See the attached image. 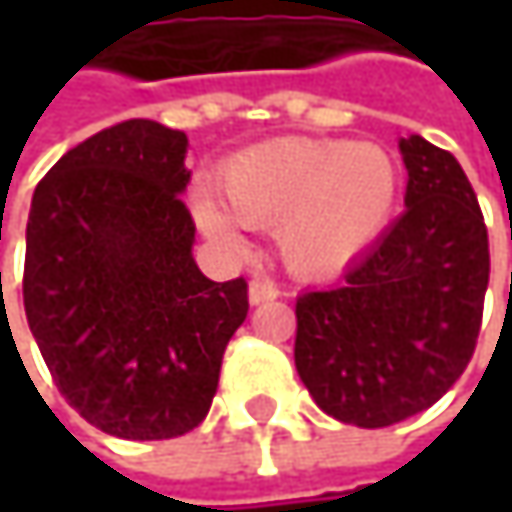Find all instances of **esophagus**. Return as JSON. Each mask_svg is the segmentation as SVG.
Instances as JSON below:
<instances>
[{
    "mask_svg": "<svg viewBox=\"0 0 512 512\" xmlns=\"http://www.w3.org/2000/svg\"><path fill=\"white\" fill-rule=\"evenodd\" d=\"M278 296H281V290H278V284L269 281V278H255V281L249 284V299H252V305L272 302V299H278Z\"/></svg>",
    "mask_w": 512,
    "mask_h": 512,
    "instance_id": "34e87169",
    "label": "esophagus"
}]
</instances>
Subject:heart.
Listing matches in <instances>:
<instances>
[{
  "instance_id": "obj_1",
  "label": "heart",
  "mask_w": 512,
  "mask_h": 512,
  "mask_svg": "<svg viewBox=\"0 0 512 512\" xmlns=\"http://www.w3.org/2000/svg\"><path fill=\"white\" fill-rule=\"evenodd\" d=\"M219 198L198 204V222L225 246L243 228H275L287 266L329 275L358 257L388 225L400 168L391 151L347 139H272L219 168Z\"/></svg>"
}]
</instances>
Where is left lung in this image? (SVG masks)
<instances>
[{
	"mask_svg": "<svg viewBox=\"0 0 512 512\" xmlns=\"http://www.w3.org/2000/svg\"><path fill=\"white\" fill-rule=\"evenodd\" d=\"M406 213L344 281L296 299V370L314 403L376 430L430 409L474 356L489 237L454 154L400 139Z\"/></svg>",
	"mask_w": 512,
	"mask_h": 512,
	"instance_id": "1",
	"label": "left lung"
}]
</instances>
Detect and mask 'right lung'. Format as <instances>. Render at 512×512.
<instances>
[{"label": "right lung", "mask_w": 512, "mask_h": 512, "mask_svg": "<svg viewBox=\"0 0 512 512\" xmlns=\"http://www.w3.org/2000/svg\"><path fill=\"white\" fill-rule=\"evenodd\" d=\"M186 145L156 121L115 124L61 156L29 210V329L61 397L118 439L195 430L249 314L246 278L195 266Z\"/></svg>", "instance_id": "add662e5"}]
</instances>
